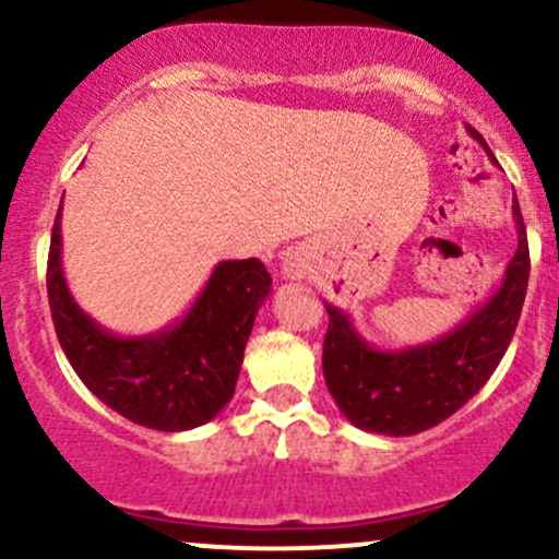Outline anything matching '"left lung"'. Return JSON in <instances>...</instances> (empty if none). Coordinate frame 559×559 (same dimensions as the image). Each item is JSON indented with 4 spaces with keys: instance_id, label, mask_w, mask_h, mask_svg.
<instances>
[{
    "instance_id": "obj_1",
    "label": "left lung",
    "mask_w": 559,
    "mask_h": 559,
    "mask_svg": "<svg viewBox=\"0 0 559 559\" xmlns=\"http://www.w3.org/2000/svg\"><path fill=\"white\" fill-rule=\"evenodd\" d=\"M466 130L493 159L483 135ZM512 215L518 250L503 272V282L488 301L442 338L392 352L376 349L357 333L346 311L325 304L330 314L322 349L325 383L335 405L357 429L389 437L418 435L453 416L493 376L518 328L531 274L518 197L512 200Z\"/></svg>"
}]
</instances>
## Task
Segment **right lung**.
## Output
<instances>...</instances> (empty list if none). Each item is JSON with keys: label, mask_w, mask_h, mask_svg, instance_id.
I'll list each match as a JSON object with an SVG mask.
<instances>
[{"label": "right lung", "mask_w": 559, "mask_h": 559, "mask_svg": "<svg viewBox=\"0 0 559 559\" xmlns=\"http://www.w3.org/2000/svg\"><path fill=\"white\" fill-rule=\"evenodd\" d=\"M61 210L52 224L47 296L61 349L82 383L128 421L186 431L229 405L255 314L272 290L258 258L221 261L183 317L157 333L117 335L100 328L66 285Z\"/></svg>", "instance_id": "add662e5"}]
</instances>
